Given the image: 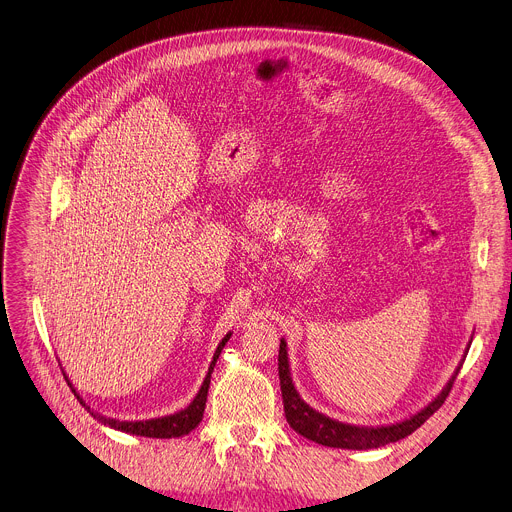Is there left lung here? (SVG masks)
I'll list each match as a JSON object with an SVG mask.
<instances>
[{"label":"left lung","instance_id":"1","mask_svg":"<svg viewBox=\"0 0 512 512\" xmlns=\"http://www.w3.org/2000/svg\"><path fill=\"white\" fill-rule=\"evenodd\" d=\"M472 345V341H470ZM470 345L466 347V353H463V359H466ZM455 367L453 376L449 378V382L443 386V390L418 412L410 414L404 421L392 423V425H382V427H359V425H349V423H341L335 421V418L318 412L316 408H312L308 402L302 400L300 392L294 386L292 380V369H290V359H288V343L286 339L280 341V357H277V369H280V386H282V398H284V410H286V418L290 427L318 443L324 447H337V449H357V451H365V449H378L384 447L388 443H396L404 437H408L410 433H414L418 427H421L427 418L437 412L441 408V404L445 402V398L449 396V390L453 386V380L457 378V371L461 369V363Z\"/></svg>","mask_w":512,"mask_h":512}]
</instances>
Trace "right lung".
<instances>
[{"instance_id": "1", "label": "right lung", "mask_w": 512, "mask_h": 512, "mask_svg": "<svg viewBox=\"0 0 512 512\" xmlns=\"http://www.w3.org/2000/svg\"><path fill=\"white\" fill-rule=\"evenodd\" d=\"M232 333H226L224 339L218 343L216 351H214V357L210 361V367H208V374L202 382V388L198 390L196 398L185 406L183 410H177L173 414H167V416H157V418H147V421H118V418H110V416H104L100 412H96L94 408H89V404H85V400L79 396V392L75 390V386L71 384L69 376L63 371V376L69 384V388L73 390V394L77 396L79 404L85 406V410L98 418V421L110 429H116V431H122V433H130V435H138V437H153V439H177V437H183L192 433L204 416V408H206V398H208V388H210V378H212V371H214V365H216V359L220 357L224 345L228 343Z\"/></svg>"}]
</instances>
